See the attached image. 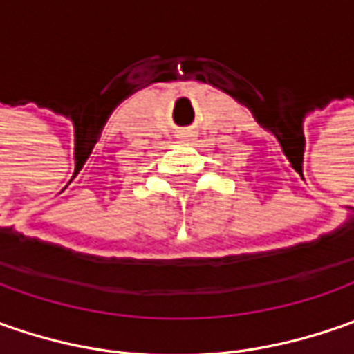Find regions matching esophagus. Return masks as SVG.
<instances>
[{"mask_svg": "<svg viewBox=\"0 0 354 354\" xmlns=\"http://www.w3.org/2000/svg\"><path fill=\"white\" fill-rule=\"evenodd\" d=\"M179 138H181L183 142H191V140H193V131H181Z\"/></svg>", "mask_w": 354, "mask_h": 354, "instance_id": "esophagus-1", "label": "esophagus"}]
</instances>
